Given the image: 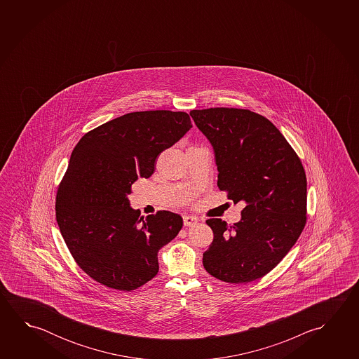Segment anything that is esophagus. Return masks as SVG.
<instances>
[{
	"instance_id": "obj_1",
	"label": "esophagus",
	"mask_w": 359,
	"mask_h": 359,
	"mask_svg": "<svg viewBox=\"0 0 359 359\" xmlns=\"http://www.w3.org/2000/svg\"><path fill=\"white\" fill-rule=\"evenodd\" d=\"M182 219H184V225L185 226H193V225L198 224V222H199V219L196 217H193V215H184Z\"/></svg>"
}]
</instances>
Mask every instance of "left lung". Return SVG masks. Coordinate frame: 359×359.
<instances>
[{"instance_id":"1","label":"left lung","mask_w":359,"mask_h":359,"mask_svg":"<svg viewBox=\"0 0 359 359\" xmlns=\"http://www.w3.org/2000/svg\"><path fill=\"white\" fill-rule=\"evenodd\" d=\"M190 116L214 149L217 187L234 204L245 203L234 225L206 220L214 239L203 265L219 280L253 282L280 263L306 226V171L282 133L257 112L212 107Z\"/></svg>"}]
</instances>
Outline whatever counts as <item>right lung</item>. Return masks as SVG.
Here are the masks:
<instances>
[{"label":"right lung","instance_id":"obj_1","mask_svg":"<svg viewBox=\"0 0 359 359\" xmlns=\"http://www.w3.org/2000/svg\"><path fill=\"white\" fill-rule=\"evenodd\" d=\"M191 126L187 112H129L88 131L72 150L56 220L77 265L96 282L130 292L158 274L160 248L177 236L182 217L168 210L140 217L128 195Z\"/></svg>","mask_w":359,"mask_h":359}]
</instances>
